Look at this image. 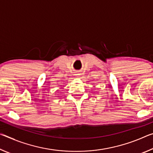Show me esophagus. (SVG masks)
Segmentation results:
<instances>
[{
  "instance_id": "obj_1",
  "label": "esophagus",
  "mask_w": 153,
  "mask_h": 153,
  "mask_svg": "<svg viewBox=\"0 0 153 153\" xmlns=\"http://www.w3.org/2000/svg\"><path fill=\"white\" fill-rule=\"evenodd\" d=\"M77 75H79V74H77Z\"/></svg>"
}]
</instances>
